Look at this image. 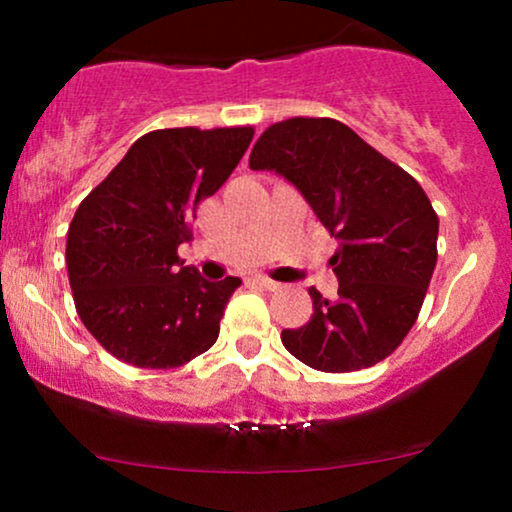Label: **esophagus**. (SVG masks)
<instances>
[{
	"label": "esophagus",
	"mask_w": 512,
	"mask_h": 512,
	"mask_svg": "<svg viewBox=\"0 0 512 512\" xmlns=\"http://www.w3.org/2000/svg\"><path fill=\"white\" fill-rule=\"evenodd\" d=\"M255 284H260L262 289H267V291H276L279 289V281H274V279H269V276H264V274H257L255 276Z\"/></svg>",
	"instance_id": "obj_1"
}]
</instances>
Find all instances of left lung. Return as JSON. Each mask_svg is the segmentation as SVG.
<instances>
[{
    "mask_svg": "<svg viewBox=\"0 0 512 512\" xmlns=\"http://www.w3.org/2000/svg\"><path fill=\"white\" fill-rule=\"evenodd\" d=\"M252 170H274L339 240L334 301L310 289L313 315L281 342L325 373L375 366L402 344L438 260V216L407 170L332 117H291L264 129Z\"/></svg>",
    "mask_w": 512,
    "mask_h": 512,
    "instance_id": "obj_1",
    "label": "left lung"
}]
</instances>
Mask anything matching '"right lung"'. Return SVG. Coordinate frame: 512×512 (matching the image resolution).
Returning a JSON list of instances; mask_svg holds the SVG:
<instances>
[{"mask_svg": "<svg viewBox=\"0 0 512 512\" xmlns=\"http://www.w3.org/2000/svg\"><path fill=\"white\" fill-rule=\"evenodd\" d=\"M252 127H173L144 134L79 204L67 272L86 330L120 361L178 368L219 337L238 276L207 281L178 248L252 142Z\"/></svg>", "mask_w": 512, "mask_h": 512, "instance_id": "add662e5", "label": "right lung"}]
</instances>
